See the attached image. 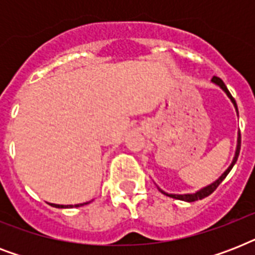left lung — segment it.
Wrapping results in <instances>:
<instances>
[{
	"label": "left lung",
	"mask_w": 255,
	"mask_h": 255,
	"mask_svg": "<svg viewBox=\"0 0 255 255\" xmlns=\"http://www.w3.org/2000/svg\"><path fill=\"white\" fill-rule=\"evenodd\" d=\"M212 82H213L214 85H217L218 87L221 88L222 91L225 92L226 95H228V98H229L230 100H232V103H233L234 108H236V111H237V115H238V108H237V103H236V100H234V98L232 96V94L229 92V90H228V87L225 86V83L222 82V79H220L218 77H213L212 78ZM240 149H241V133L238 132V137H237V148H236V155H234L233 157V161H232V164L229 165V168L224 172V173L220 176V177L216 180L214 182H212L210 185L208 186H204V188H201L200 190H197L196 193H186V194H173V193H167V192H164L163 189H160L159 186H157V189L161 192L163 194H165V196H168V197H172V198H176V200H181V201H188V202H193V201H197V200H202V198L208 197L209 194H212L214 192V190L217 189V186L221 184L222 181H224V178L228 176V173H229L230 170H232V168H233V165L236 164V161H237L238 159V155H240Z\"/></svg>",
	"instance_id": "1"
}]
</instances>
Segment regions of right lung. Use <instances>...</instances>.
Instances as JSON below:
<instances>
[{"mask_svg": "<svg viewBox=\"0 0 255 255\" xmlns=\"http://www.w3.org/2000/svg\"><path fill=\"white\" fill-rule=\"evenodd\" d=\"M91 201L88 202H83V204H77V205H58V204H50L51 206H55V208H78V206H83V205H87L90 204Z\"/></svg>", "mask_w": 255, "mask_h": 255, "instance_id": "1", "label": "right lung"}]
</instances>
